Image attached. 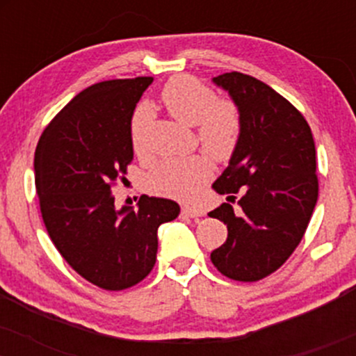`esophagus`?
<instances>
[{"label": "esophagus", "mask_w": 356, "mask_h": 356, "mask_svg": "<svg viewBox=\"0 0 356 356\" xmlns=\"http://www.w3.org/2000/svg\"><path fill=\"white\" fill-rule=\"evenodd\" d=\"M182 216H186V218H201L202 216V211L195 209V207H189V206H184L182 207Z\"/></svg>", "instance_id": "obj_1"}]
</instances>
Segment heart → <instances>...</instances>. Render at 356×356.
I'll return each instance as SVG.
<instances>
[{"mask_svg":"<svg viewBox=\"0 0 356 356\" xmlns=\"http://www.w3.org/2000/svg\"><path fill=\"white\" fill-rule=\"evenodd\" d=\"M161 100L174 118L182 124L197 125V137L214 159H227L234 152L241 136L239 110L229 100H216L214 92L192 76H174L162 88ZM149 110H136L130 124V140L140 150ZM211 162L204 155L170 159L161 162L149 177L150 189L175 199H191L209 179Z\"/></svg>","mask_w":356,"mask_h":356,"instance_id":"heart-1","label":"heart"}]
</instances>
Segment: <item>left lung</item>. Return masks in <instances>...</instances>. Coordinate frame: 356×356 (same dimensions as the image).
Here are the masks:
<instances>
[{
	"label": "left lung",
	"instance_id": "8db88e82",
	"mask_svg": "<svg viewBox=\"0 0 356 356\" xmlns=\"http://www.w3.org/2000/svg\"><path fill=\"white\" fill-rule=\"evenodd\" d=\"M212 81L238 107L241 136L212 184L227 202L209 218L227 224V239L211 261L224 276L248 283L283 266L303 239L318 201L316 149L305 117L269 85L239 72ZM236 193L239 210L230 204Z\"/></svg>",
	"mask_w": 356,
	"mask_h": 356
}]
</instances>
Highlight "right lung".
I'll return each instance as SVG.
<instances>
[{
  "mask_svg": "<svg viewBox=\"0 0 356 356\" xmlns=\"http://www.w3.org/2000/svg\"><path fill=\"white\" fill-rule=\"evenodd\" d=\"M152 76L107 80L72 99L35 150V184L48 234L81 277L108 291L140 283L157 256V229L181 212L164 197L115 207L112 182L134 159L130 124Z\"/></svg>",
  "mask_w": 356,
  "mask_h": 356,
  "instance_id": "add662e5",
  "label": "right lung"
}]
</instances>
